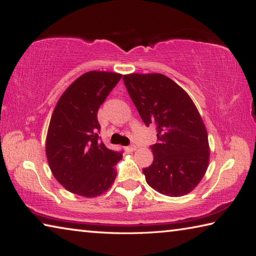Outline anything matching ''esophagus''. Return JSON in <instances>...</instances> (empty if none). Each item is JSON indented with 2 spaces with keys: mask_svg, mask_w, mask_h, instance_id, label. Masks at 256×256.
Returning <instances> with one entry per match:
<instances>
[{
  "mask_svg": "<svg viewBox=\"0 0 256 256\" xmlns=\"http://www.w3.org/2000/svg\"><path fill=\"white\" fill-rule=\"evenodd\" d=\"M136 146H126V148H125V151H126V152H128V154H131V152H133V151H136Z\"/></svg>",
  "mask_w": 256,
  "mask_h": 256,
  "instance_id": "34e87169",
  "label": "esophagus"
}]
</instances>
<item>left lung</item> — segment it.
<instances>
[{"label": "left lung", "mask_w": 256, "mask_h": 256, "mask_svg": "<svg viewBox=\"0 0 256 256\" xmlns=\"http://www.w3.org/2000/svg\"><path fill=\"white\" fill-rule=\"evenodd\" d=\"M123 80L144 124L157 125L154 162L144 170L146 183L168 196L192 192L210 160L208 132L196 104L162 73H131Z\"/></svg>", "instance_id": "1"}]
</instances>
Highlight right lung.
<instances>
[{"label": "right lung", "mask_w": 256, "mask_h": 256, "mask_svg": "<svg viewBox=\"0 0 256 256\" xmlns=\"http://www.w3.org/2000/svg\"><path fill=\"white\" fill-rule=\"evenodd\" d=\"M122 74L89 71L68 86L52 114L46 157L52 174L68 192L84 198L102 196L116 178L122 154L99 141L97 112Z\"/></svg>", "instance_id": "right-lung-1"}]
</instances>
